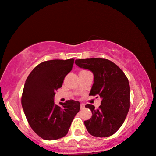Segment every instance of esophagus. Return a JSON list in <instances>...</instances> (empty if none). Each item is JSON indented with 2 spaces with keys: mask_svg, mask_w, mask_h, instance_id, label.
Returning <instances> with one entry per match:
<instances>
[{
  "mask_svg": "<svg viewBox=\"0 0 156 156\" xmlns=\"http://www.w3.org/2000/svg\"><path fill=\"white\" fill-rule=\"evenodd\" d=\"M84 107V105L83 104V103L80 104V109H83Z\"/></svg>",
  "mask_w": 156,
  "mask_h": 156,
  "instance_id": "1",
  "label": "esophagus"
}]
</instances>
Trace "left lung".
<instances>
[{
	"label": "left lung",
	"mask_w": 156,
	"mask_h": 156,
	"mask_svg": "<svg viewBox=\"0 0 156 156\" xmlns=\"http://www.w3.org/2000/svg\"><path fill=\"white\" fill-rule=\"evenodd\" d=\"M75 63L93 73L94 84L89 96H100L102 99L98 109H95L93 105H85L93 114L84 122L87 130L96 137L113 135L122 125L130 107L127 78L118 66L105 58L78 59Z\"/></svg>",
	"instance_id": "1"
}]
</instances>
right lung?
Listing matches in <instances>:
<instances>
[{"label": "right lung", "mask_w": 156, "mask_h": 156, "mask_svg": "<svg viewBox=\"0 0 156 156\" xmlns=\"http://www.w3.org/2000/svg\"><path fill=\"white\" fill-rule=\"evenodd\" d=\"M74 59L51 60L41 63L25 81L21 103L33 131L43 139L54 140L67 133L80 102L73 100L54 102L55 91L61 87L72 69Z\"/></svg>", "instance_id": "add662e5"}]
</instances>
